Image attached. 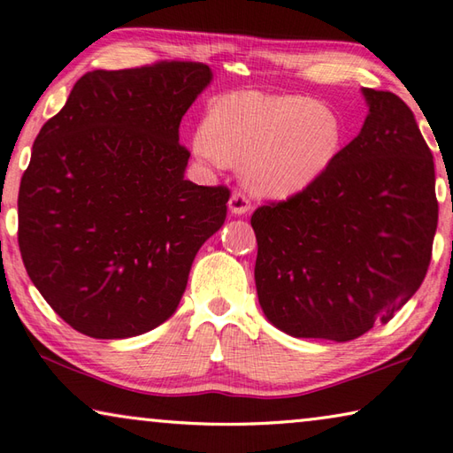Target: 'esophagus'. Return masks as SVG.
<instances>
[{"instance_id": "esophagus-1", "label": "esophagus", "mask_w": 453, "mask_h": 453, "mask_svg": "<svg viewBox=\"0 0 453 453\" xmlns=\"http://www.w3.org/2000/svg\"><path fill=\"white\" fill-rule=\"evenodd\" d=\"M249 210H251V200H249L243 192L235 190L232 198H229V211L235 216H243Z\"/></svg>"}]
</instances>
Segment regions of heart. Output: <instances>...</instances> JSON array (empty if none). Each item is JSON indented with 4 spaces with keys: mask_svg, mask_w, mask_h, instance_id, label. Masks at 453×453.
<instances>
[{
    "mask_svg": "<svg viewBox=\"0 0 453 453\" xmlns=\"http://www.w3.org/2000/svg\"><path fill=\"white\" fill-rule=\"evenodd\" d=\"M195 151L204 161L242 165L257 195L288 198L315 185L342 148V124L329 104L297 95L234 93L211 104Z\"/></svg>",
    "mask_w": 453,
    "mask_h": 453,
    "instance_id": "obj_1",
    "label": "heart"
}]
</instances>
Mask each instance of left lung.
Returning <instances> with one entry per match:
<instances>
[{
    "instance_id": "obj_1",
    "label": "left lung",
    "mask_w": 453,
    "mask_h": 453,
    "mask_svg": "<svg viewBox=\"0 0 453 453\" xmlns=\"http://www.w3.org/2000/svg\"><path fill=\"white\" fill-rule=\"evenodd\" d=\"M362 95L368 117L333 167L251 216L258 303L297 339L346 342L388 323L430 265L438 226L432 151L397 95Z\"/></svg>"
}]
</instances>
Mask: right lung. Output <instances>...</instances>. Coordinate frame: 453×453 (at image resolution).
Segmentation results:
<instances>
[{
    "mask_svg": "<svg viewBox=\"0 0 453 453\" xmlns=\"http://www.w3.org/2000/svg\"><path fill=\"white\" fill-rule=\"evenodd\" d=\"M211 81L198 62L85 73L35 140L19 249L36 290L93 339H128L177 311L229 190L185 179L180 119Z\"/></svg>",
    "mask_w": 453,
    "mask_h": 453,
    "instance_id": "1",
    "label": "right lung"
}]
</instances>
